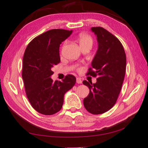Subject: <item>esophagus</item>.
<instances>
[{
  "mask_svg": "<svg viewBox=\"0 0 148 148\" xmlns=\"http://www.w3.org/2000/svg\"><path fill=\"white\" fill-rule=\"evenodd\" d=\"M76 83L78 84H81L82 83V80L80 77H77L76 78Z\"/></svg>",
  "mask_w": 148,
  "mask_h": 148,
  "instance_id": "1",
  "label": "esophagus"
}]
</instances>
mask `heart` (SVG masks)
Returning a JSON list of instances; mask_svg holds the SVG:
<instances>
[{"mask_svg": "<svg viewBox=\"0 0 148 148\" xmlns=\"http://www.w3.org/2000/svg\"><path fill=\"white\" fill-rule=\"evenodd\" d=\"M79 44H84V43H92V39L90 36L86 34H81L79 36Z\"/></svg>", "mask_w": 148, "mask_h": 148, "instance_id": "heart-1", "label": "heart"}]
</instances>
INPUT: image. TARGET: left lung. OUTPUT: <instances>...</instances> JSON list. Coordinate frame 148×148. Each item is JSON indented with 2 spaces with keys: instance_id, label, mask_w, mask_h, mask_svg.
Here are the masks:
<instances>
[{
  "instance_id": "1",
  "label": "left lung",
  "mask_w": 148,
  "mask_h": 148,
  "mask_svg": "<svg viewBox=\"0 0 148 148\" xmlns=\"http://www.w3.org/2000/svg\"><path fill=\"white\" fill-rule=\"evenodd\" d=\"M91 31L96 35L98 47L87 74L99 77L95 83L83 82L90 89L83 104L86 110L97 115L108 111L116 103L125 76L126 57L122 43L109 31L101 27Z\"/></svg>"
}]
</instances>
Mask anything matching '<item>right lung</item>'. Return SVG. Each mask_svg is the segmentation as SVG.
Segmentation results:
<instances>
[{
    "label": "right lung",
    "instance_id": "1",
    "mask_svg": "<svg viewBox=\"0 0 148 148\" xmlns=\"http://www.w3.org/2000/svg\"><path fill=\"white\" fill-rule=\"evenodd\" d=\"M72 30L62 29L45 32L32 40L23 58L22 78L26 95L33 108L43 115H53L62 108L64 95L73 87L75 76L67 75L54 82L52 68L60 62V46Z\"/></svg>",
    "mask_w": 148,
    "mask_h": 148
}]
</instances>
